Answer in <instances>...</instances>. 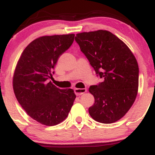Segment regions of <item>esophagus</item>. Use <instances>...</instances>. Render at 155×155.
<instances>
[{
	"instance_id": "obj_1",
	"label": "esophagus",
	"mask_w": 155,
	"mask_h": 155,
	"mask_svg": "<svg viewBox=\"0 0 155 155\" xmlns=\"http://www.w3.org/2000/svg\"><path fill=\"white\" fill-rule=\"evenodd\" d=\"M74 92H75V94L76 95H81L84 93V92H87V89L86 88H76L74 89Z\"/></svg>"
}]
</instances>
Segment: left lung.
Here are the masks:
<instances>
[{"instance_id":"left-lung-1","label":"left lung","mask_w":155,"mask_h":155,"mask_svg":"<svg viewBox=\"0 0 155 155\" xmlns=\"http://www.w3.org/2000/svg\"><path fill=\"white\" fill-rule=\"evenodd\" d=\"M102 82L90 87L95 103L89 108L93 120L110 124L123 117L138 93L139 68L127 46L107 31L81 33L75 37Z\"/></svg>"}]
</instances>
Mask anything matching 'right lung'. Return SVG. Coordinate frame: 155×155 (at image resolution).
<instances>
[{"instance_id":"add662e5","label":"right lung","mask_w":155,"mask_h":155,"mask_svg":"<svg viewBox=\"0 0 155 155\" xmlns=\"http://www.w3.org/2000/svg\"><path fill=\"white\" fill-rule=\"evenodd\" d=\"M74 34L42 36L28 44L19 58L13 78L17 101L31 118L52 126L66 118L76 95L49 81L62 54L70 48Z\"/></svg>"}]
</instances>
